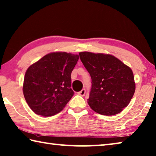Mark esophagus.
<instances>
[{
  "label": "esophagus",
  "mask_w": 156,
  "mask_h": 156,
  "mask_svg": "<svg viewBox=\"0 0 156 156\" xmlns=\"http://www.w3.org/2000/svg\"><path fill=\"white\" fill-rule=\"evenodd\" d=\"M85 93H86V90L82 89L81 91H80V92L78 93V94H79V95L82 96V97H83V96H84Z\"/></svg>",
  "instance_id": "obj_1"
}]
</instances>
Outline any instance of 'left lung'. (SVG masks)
Instances as JSON below:
<instances>
[{
	"instance_id": "1",
	"label": "left lung",
	"mask_w": 156,
	"mask_h": 156,
	"mask_svg": "<svg viewBox=\"0 0 156 156\" xmlns=\"http://www.w3.org/2000/svg\"><path fill=\"white\" fill-rule=\"evenodd\" d=\"M79 55L92 79L88 105L99 114H119L129 104L135 93L132 69L109 54L84 51Z\"/></svg>"
}]
</instances>
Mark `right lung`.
I'll use <instances>...</instances> for the list:
<instances>
[{"label":"right lung","mask_w":156,"mask_h":156,"mask_svg":"<svg viewBox=\"0 0 156 156\" xmlns=\"http://www.w3.org/2000/svg\"><path fill=\"white\" fill-rule=\"evenodd\" d=\"M78 55L53 52L27 69L23 93L30 109L41 116H51L65 108L74 94L71 74Z\"/></svg>","instance_id":"obj_1"}]
</instances>
